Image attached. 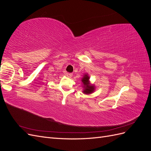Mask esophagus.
I'll use <instances>...</instances> for the list:
<instances>
[{
    "label": "esophagus",
    "instance_id": "obj_1",
    "mask_svg": "<svg viewBox=\"0 0 151 151\" xmlns=\"http://www.w3.org/2000/svg\"><path fill=\"white\" fill-rule=\"evenodd\" d=\"M66 76L68 77H72L73 74H72V73H66Z\"/></svg>",
    "mask_w": 151,
    "mask_h": 151
}]
</instances>
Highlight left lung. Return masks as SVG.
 Instances as JSON below:
<instances>
[{
    "instance_id": "1",
    "label": "left lung",
    "mask_w": 151,
    "mask_h": 151,
    "mask_svg": "<svg viewBox=\"0 0 151 151\" xmlns=\"http://www.w3.org/2000/svg\"><path fill=\"white\" fill-rule=\"evenodd\" d=\"M82 83L83 84L84 90L83 92L86 94H89L93 93L95 90V86L93 84H90L89 82V76L86 74L83 76V79L81 80Z\"/></svg>"
}]
</instances>
